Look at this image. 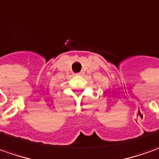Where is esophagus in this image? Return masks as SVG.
Here are the masks:
<instances>
[{
	"label": "esophagus",
	"instance_id": "esophagus-1",
	"mask_svg": "<svg viewBox=\"0 0 159 159\" xmlns=\"http://www.w3.org/2000/svg\"><path fill=\"white\" fill-rule=\"evenodd\" d=\"M84 74V72H79V73H77L76 75H83Z\"/></svg>",
	"mask_w": 159,
	"mask_h": 159
}]
</instances>
